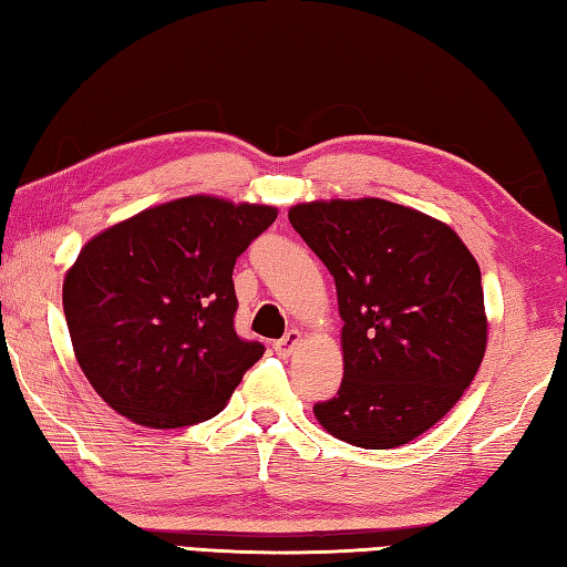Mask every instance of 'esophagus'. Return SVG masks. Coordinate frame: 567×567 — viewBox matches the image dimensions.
I'll use <instances>...</instances> for the list:
<instances>
[{
	"label": "esophagus",
	"instance_id": "1",
	"mask_svg": "<svg viewBox=\"0 0 567 567\" xmlns=\"http://www.w3.org/2000/svg\"><path fill=\"white\" fill-rule=\"evenodd\" d=\"M301 341H303V333L291 329L289 333L284 336V339H278V341L274 343V351H276L278 355H281V359H289V355L296 351V346H299Z\"/></svg>",
	"mask_w": 567,
	"mask_h": 567
}]
</instances>
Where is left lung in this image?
Listing matches in <instances>:
<instances>
[{
    "label": "left lung",
    "mask_w": 567,
    "mask_h": 567,
    "mask_svg": "<svg viewBox=\"0 0 567 567\" xmlns=\"http://www.w3.org/2000/svg\"><path fill=\"white\" fill-rule=\"evenodd\" d=\"M289 221L331 271L343 321V381L316 421L359 449L419 439L485 355L478 261L449 224L385 198L296 204Z\"/></svg>",
    "instance_id": "1"
}]
</instances>
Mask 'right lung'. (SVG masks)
Masks as SVG:
<instances>
[{"instance_id":"right-lung-1","label":"right lung","mask_w":567,"mask_h":567,"mask_svg":"<svg viewBox=\"0 0 567 567\" xmlns=\"http://www.w3.org/2000/svg\"><path fill=\"white\" fill-rule=\"evenodd\" d=\"M278 208L184 196L89 238L62 286L74 355L106 405L148 429L214 419L264 355L234 331V264Z\"/></svg>"}]
</instances>
